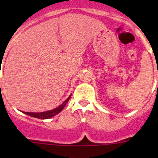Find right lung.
Wrapping results in <instances>:
<instances>
[{"instance_id": "right-lung-1", "label": "right lung", "mask_w": 158, "mask_h": 158, "mask_svg": "<svg viewBox=\"0 0 158 158\" xmlns=\"http://www.w3.org/2000/svg\"><path fill=\"white\" fill-rule=\"evenodd\" d=\"M70 98H71V95H69V98H68L66 100H65V101L63 102V104L60 105L59 107L56 108V109H54L52 110H50V111H44V112H38V113H36V112H34V113L33 112H24V111H23V113H25V114H28V115H30V116H32V117L36 118H40V119L49 118L53 117L54 115H56V114H57L58 113H60L62 110L64 109V107L66 106V103L69 102Z\"/></svg>"}]
</instances>
